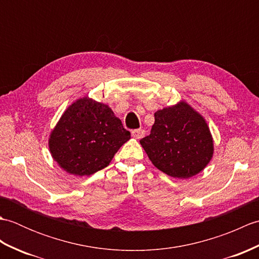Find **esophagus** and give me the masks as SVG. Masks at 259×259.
Returning a JSON list of instances; mask_svg holds the SVG:
<instances>
[{"label": "esophagus", "instance_id": "esophagus-1", "mask_svg": "<svg viewBox=\"0 0 259 259\" xmlns=\"http://www.w3.org/2000/svg\"><path fill=\"white\" fill-rule=\"evenodd\" d=\"M131 135H133V137L136 139H141L142 137L145 136V131L142 129H136L131 131Z\"/></svg>", "mask_w": 259, "mask_h": 259}]
</instances>
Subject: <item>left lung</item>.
Masks as SVG:
<instances>
[{
  "mask_svg": "<svg viewBox=\"0 0 259 259\" xmlns=\"http://www.w3.org/2000/svg\"><path fill=\"white\" fill-rule=\"evenodd\" d=\"M140 144L153 166L179 179L199 174L213 153L205 119L184 101L158 110L150 135Z\"/></svg>",
  "mask_w": 259,
  "mask_h": 259,
  "instance_id": "left-lung-1",
  "label": "left lung"
}]
</instances>
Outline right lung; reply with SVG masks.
I'll list each match as a JSON object with an SVG mask.
<instances>
[{"instance_id":"obj_1","label":"right lung","mask_w":259,"mask_h":259,"mask_svg":"<svg viewBox=\"0 0 259 259\" xmlns=\"http://www.w3.org/2000/svg\"><path fill=\"white\" fill-rule=\"evenodd\" d=\"M129 139L130 133L107 104L82 98L60 118L49 148L60 167L82 177L106 168Z\"/></svg>"}]
</instances>
